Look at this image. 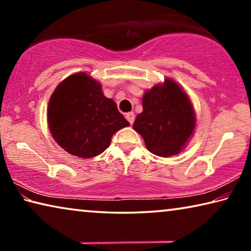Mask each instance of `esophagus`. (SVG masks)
<instances>
[{
    "label": "esophagus",
    "instance_id": "34e87169",
    "mask_svg": "<svg viewBox=\"0 0 251 251\" xmlns=\"http://www.w3.org/2000/svg\"><path fill=\"white\" fill-rule=\"evenodd\" d=\"M126 120L129 122V124H130V125H133V123H134V121H135V115H134V113H133V112L127 113V114H126Z\"/></svg>",
    "mask_w": 251,
    "mask_h": 251
}]
</instances>
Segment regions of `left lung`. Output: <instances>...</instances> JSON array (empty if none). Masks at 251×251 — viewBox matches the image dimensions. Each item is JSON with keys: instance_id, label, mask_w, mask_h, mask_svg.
Segmentation results:
<instances>
[{"instance_id": "8db88e82", "label": "left lung", "mask_w": 251, "mask_h": 251, "mask_svg": "<svg viewBox=\"0 0 251 251\" xmlns=\"http://www.w3.org/2000/svg\"><path fill=\"white\" fill-rule=\"evenodd\" d=\"M196 117L188 95L172 78L157 84L143 96V112L134 129L147 150L161 157L179 154L194 133Z\"/></svg>"}]
</instances>
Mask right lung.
Here are the masks:
<instances>
[{"label": "right lung", "mask_w": 251, "mask_h": 251, "mask_svg": "<svg viewBox=\"0 0 251 251\" xmlns=\"http://www.w3.org/2000/svg\"><path fill=\"white\" fill-rule=\"evenodd\" d=\"M48 124L59 146L71 155L91 158L110 145L112 136L129 126L100 84L76 73L57 85L49 101Z\"/></svg>", "instance_id": "obj_1"}]
</instances>
